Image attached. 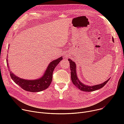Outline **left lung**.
<instances>
[{
	"mask_svg": "<svg viewBox=\"0 0 124 124\" xmlns=\"http://www.w3.org/2000/svg\"><path fill=\"white\" fill-rule=\"evenodd\" d=\"M113 41H114V38H113ZM68 61L70 63V67L71 70V78L72 82L74 84V85H75L78 88H79L80 90L83 91V92H90L100 89L103 87L105 86L106 83L109 81L110 78H108L107 81L104 82L103 83L100 84H97L93 86H87L85 85V84H83L79 81V80L76 74V64L75 63L72 61V60L68 59Z\"/></svg>",
	"mask_w": 124,
	"mask_h": 124,
	"instance_id": "8db88e82",
	"label": "left lung"
}]
</instances>
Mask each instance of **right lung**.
Returning <instances> with one entry per match:
<instances>
[{
	"label": "right lung",
	"mask_w": 124,
	"mask_h": 124,
	"mask_svg": "<svg viewBox=\"0 0 124 124\" xmlns=\"http://www.w3.org/2000/svg\"><path fill=\"white\" fill-rule=\"evenodd\" d=\"M62 57L52 61L49 64L44 73V74L40 78L35 80H26L16 76L10 71V75L11 79L23 89L30 92H39L47 89L50 85L53 77V72L56 66L62 60ZM7 60L8 63V59Z\"/></svg>",
	"instance_id": "1"
}]
</instances>
